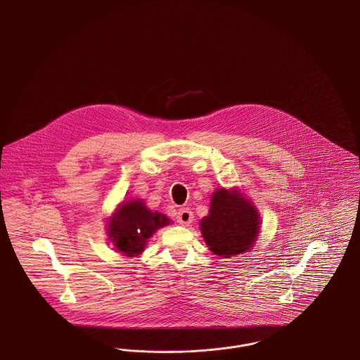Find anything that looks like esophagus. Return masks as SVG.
<instances>
[{"instance_id":"1","label":"esophagus","mask_w":360,"mask_h":360,"mask_svg":"<svg viewBox=\"0 0 360 360\" xmlns=\"http://www.w3.org/2000/svg\"><path fill=\"white\" fill-rule=\"evenodd\" d=\"M194 216H193V212L188 209V207H182L179 209V212L176 213V221L181 224V225H185L188 226L193 221Z\"/></svg>"}]
</instances>
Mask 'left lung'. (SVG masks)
Wrapping results in <instances>:
<instances>
[{
  "instance_id": "left-lung-1",
  "label": "left lung",
  "mask_w": 360,
  "mask_h": 360,
  "mask_svg": "<svg viewBox=\"0 0 360 360\" xmlns=\"http://www.w3.org/2000/svg\"><path fill=\"white\" fill-rule=\"evenodd\" d=\"M209 250L219 257L243 254L257 241L260 220L257 207L236 188H217L209 214L200 223Z\"/></svg>"
}]
</instances>
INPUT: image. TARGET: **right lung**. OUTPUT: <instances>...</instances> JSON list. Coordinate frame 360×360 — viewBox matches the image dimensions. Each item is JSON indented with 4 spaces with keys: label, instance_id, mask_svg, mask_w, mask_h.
I'll list each match as a JSON object with an SVG mask.
<instances>
[{
    "label": "right lung",
    "instance_id": "1",
    "mask_svg": "<svg viewBox=\"0 0 360 360\" xmlns=\"http://www.w3.org/2000/svg\"><path fill=\"white\" fill-rule=\"evenodd\" d=\"M170 224L166 214L153 212L141 200L122 202L108 221V236L125 257H136L144 251L147 240L159 228Z\"/></svg>",
    "mask_w": 360,
    "mask_h": 360
}]
</instances>
